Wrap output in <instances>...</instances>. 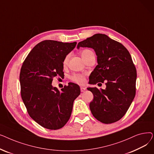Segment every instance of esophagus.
I'll list each match as a JSON object with an SVG mask.
<instances>
[{"label": "esophagus", "mask_w": 154, "mask_h": 154, "mask_svg": "<svg viewBox=\"0 0 154 154\" xmlns=\"http://www.w3.org/2000/svg\"><path fill=\"white\" fill-rule=\"evenodd\" d=\"M85 91H86V88L82 87H80V91H81L82 92H84Z\"/></svg>", "instance_id": "obj_1"}]
</instances>
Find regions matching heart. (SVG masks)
<instances>
[{
  "label": "heart",
  "instance_id": "obj_1",
  "mask_svg": "<svg viewBox=\"0 0 154 154\" xmlns=\"http://www.w3.org/2000/svg\"><path fill=\"white\" fill-rule=\"evenodd\" d=\"M80 55H81L82 59L85 61L87 59L89 58L90 57L94 55V53L92 51L86 48V49H84L83 51H81V52H80ZM67 62H68V56H67L63 61V66H66L67 63ZM71 79L72 81H74V82L80 84V85H82L85 82V75L82 74H74L72 76Z\"/></svg>",
  "mask_w": 154,
  "mask_h": 154
}]
</instances>
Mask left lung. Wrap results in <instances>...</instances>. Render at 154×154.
Instances as JSON below:
<instances>
[{
  "instance_id": "8db88e82",
  "label": "left lung",
  "mask_w": 154,
  "mask_h": 154,
  "mask_svg": "<svg viewBox=\"0 0 154 154\" xmlns=\"http://www.w3.org/2000/svg\"><path fill=\"white\" fill-rule=\"evenodd\" d=\"M80 47L92 48L97 56L89 84L106 85V89L87 88L94 95L89 105L92 114L103 124L116 122L126 114L135 95L137 71L131 55L122 44L102 34L79 42L77 48Z\"/></svg>"
}]
</instances>
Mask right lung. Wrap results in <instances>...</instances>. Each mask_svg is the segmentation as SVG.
Returning <instances> with one entry per match:
<instances>
[{"instance_id": "add662e5", "label": "right lung", "mask_w": 154, "mask_h": 154, "mask_svg": "<svg viewBox=\"0 0 154 154\" xmlns=\"http://www.w3.org/2000/svg\"><path fill=\"white\" fill-rule=\"evenodd\" d=\"M77 44L45 40L37 44L23 61L20 72L21 97L30 117L42 127L57 130L67 124L74 100L80 94L70 82L61 91L54 77L63 76V61Z\"/></svg>"}]
</instances>
